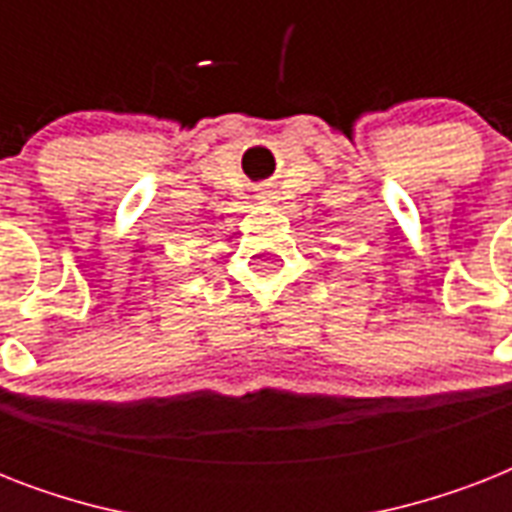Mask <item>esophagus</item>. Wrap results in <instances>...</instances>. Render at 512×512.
Wrapping results in <instances>:
<instances>
[{"mask_svg": "<svg viewBox=\"0 0 512 512\" xmlns=\"http://www.w3.org/2000/svg\"><path fill=\"white\" fill-rule=\"evenodd\" d=\"M260 199H273L271 188H260Z\"/></svg>", "mask_w": 512, "mask_h": 512, "instance_id": "34e87169", "label": "esophagus"}]
</instances>
